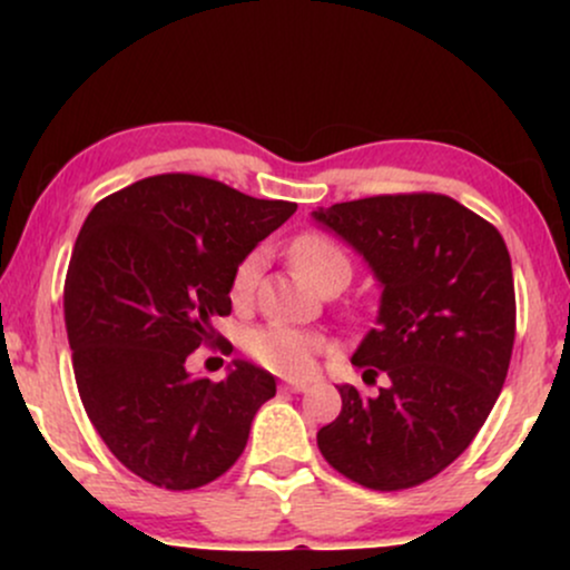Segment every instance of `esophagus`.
Masks as SVG:
<instances>
[{"label":"esophagus","instance_id":"esophagus-1","mask_svg":"<svg viewBox=\"0 0 570 570\" xmlns=\"http://www.w3.org/2000/svg\"><path fill=\"white\" fill-rule=\"evenodd\" d=\"M284 389L294 391V394H299V391H307V383L305 381H286Z\"/></svg>","mask_w":570,"mask_h":570}]
</instances>
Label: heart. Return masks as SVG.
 <instances>
[{"mask_svg": "<svg viewBox=\"0 0 570 570\" xmlns=\"http://www.w3.org/2000/svg\"><path fill=\"white\" fill-rule=\"evenodd\" d=\"M289 259L297 267V273L313 286H322L332 276H348L351 278V259L343 252V246L326 233L307 230L299 233L289 244ZM259 267L263 257L259 252L246 254L238 265H235L230 278V297L233 303H246L257 286ZM248 356L265 370L276 372L284 377H307L316 370L318 356L326 351V343L313 332L297 330V326L284 324H267L257 326L248 332L246 337Z\"/></svg>", "mask_w": 570, "mask_h": 570, "instance_id": "obj_1", "label": "heart"}]
</instances>
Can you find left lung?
Returning a JSON list of instances; mask_svg holds the SVG:
<instances>
[{
  "label": "left lung",
  "mask_w": 570,
  "mask_h": 570,
  "mask_svg": "<svg viewBox=\"0 0 570 570\" xmlns=\"http://www.w3.org/2000/svg\"><path fill=\"white\" fill-rule=\"evenodd\" d=\"M383 284L377 326L351 362L389 385H340L316 442L370 490H407L448 469L488 421L514 348V278L501 233L440 193L375 195L313 212ZM364 372V375H367Z\"/></svg>",
  "instance_id": "obj_1"
}]
</instances>
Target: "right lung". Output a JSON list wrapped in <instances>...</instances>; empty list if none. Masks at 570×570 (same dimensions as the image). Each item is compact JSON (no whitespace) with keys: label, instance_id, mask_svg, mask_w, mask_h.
Returning a JSON list of instances; mask_svg holds the SVG:
<instances>
[{"label":"right lung","instance_id":"obj_1","mask_svg":"<svg viewBox=\"0 0 570 570\" xmlns=\"http://www.w3.org/2000/svg\"><path fill=\"white\" fill-rule=\"evenodd\" d=\"M297 203L259 200L217 179L160 174L98 200L63 284L71 367L90 423L128 472L166 490L208 485L244 453L276 377L233 362L225 381L193 377L200 345L230 316L235 265Z\"/></svg>","mask_w":570,"mask_h":570}]
</instances>
